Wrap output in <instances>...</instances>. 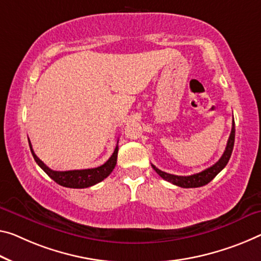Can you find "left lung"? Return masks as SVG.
I'll list each match as a JSON object with an SVG mask.
<instances>
[{
  "instance_id": "left-lung-1",
  "label": "left lung",
  "mask_w": 261,
  "mask_h": 261,
  "mask_svg": "<svg viewBox=\"0 0 261 261\" xmlns=\"http://www.w3.org/2000/svg\"><path fill=\"white\" fill-rule=\"evenodd\" d=\"M234 134H236V129H234V120L232 122V129H231V134L230 138L227 140V144L225 148V151L222 155L217 162H216L214 166H211L207 169L197 172V174L190 175V176H177V175H172V174H168V172H164L162 170H160L156 168L154 164H151L153 169L158 172V174L161 176L163 179L170 182L175 186L181 187V188H198V187H203L211 182L216 176H217L220 171H222L228 162V160L231 158L232 150H233V146H234Z\"/></svg>"
}]
</instances>
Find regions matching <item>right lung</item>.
Instances as JSON below:
<instances>
[{
	"instance_id": "obj_1",
	"label": "right lung",
	"mask_w": 261,
	"mask_h": 261,
	"mask_svg": "<svg viewBox=\"0 0 261 261\" xmlns=\"http://www.w3.org/2000/svg\"><path fill=\"white\" fill-rule=\"evenodd\" d=\"M119 141V140H118ZM29 146L31 154H33L36 163L38 164L42 169L46 172L50 177L54 179L56 183H58L59 186L65 187V188H73V189H84V188H89L94 186L99 182H101L105 179L108 175L113 171L115 164H117L118 160V150L119 147L117 144L115 147L114 153L108 159L102 166L97 168H91V169H82V170H67V171H55L50 169L46 164H44L41 160L37 158V155L35 154L31 146V142L29 140Z\"/></svg>"
}]
</instances>
